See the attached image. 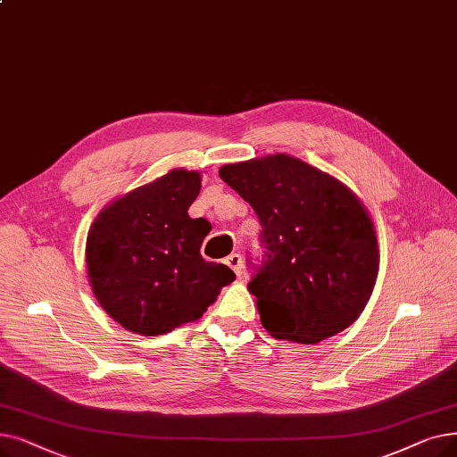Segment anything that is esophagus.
<instances>
[{
    "instance_id": "1",
    "label": "esophagus",
    "mask_w": 457,
    "mask_h": 457,
    "mask_svg": "<svg viewBox=\"0 0 457 457\" xmlns=\"http://www.w3.org/2000/svg\"><path fill=\"white\" fill-rule=\"evenodd\" d=\"M226 265L239 276L241 272H243V257H241V253H229L228 257H226Z\"/></svg>"
}]
</instances>
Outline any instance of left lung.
I'll return each mask as SVG.
<instances>
[{"instance_id": "8db88e82", "label": "left lung", "mask_w": 457, "mask_h": 457, "mask_svg": "<svg viewBox=\"0 0 457 457\" xmlns=\"http://www.w3.org/2000/svg\"><path fill=\"white\" fill-rule=\"evenodd\" d=\"M218 175L260 218L265 253L248 291L274 338L317 344L359 320L379 250L354 194L289 154L228 164Z\"/></svg>"}]
</instances>
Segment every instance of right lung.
<instances>
[{"label":"right lung","mask_w":457,"mask_h":457,"mask_svg":"<svg viewBox=\"0 0 457 457\" xmlns=\"http://www.w3.org/2000/svg\"><path fill=\"white\" fill-rule=\"evenodd\" d=\"M200 188L197 171L171 170L119 197L91 226L86 262L93 293L127 330L156 336L200 320L235 280L229 267L200 253L209 228L188 216Z\"/></svg>","instance_id":"obj_1"}]
</instances>
